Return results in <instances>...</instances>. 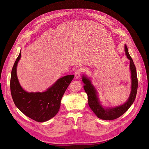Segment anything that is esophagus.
<instances>
[{
	"mask_svg": "<svg viewBox=\"0 0 149 149\" xmlns=\"http://www.w3.org/2000/svg\"><path fill=\"white\" fill-rule=\"evenodd\" d=\"M81 72H82V70L81 69H77L76 70L75 73H74V76L76 77V78H77V79L79 78L80 76H81Z\"/></svg>",
	"mask_w": 149,
	"mask_h": 149,
	"instance_id": "1",
	"label": "esophagus"
}]
</instances>
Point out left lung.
<instances>
[{"label": "left lung", "mask_w": 149, "mask_h": 149, "mask_svg": "<svg viewBox=\"0 0 149 149\" xmlns=\"http://www.w3.org/2000/svg\"><path fill=\"white\" fill-rule=\"evenodd\" d=\"M125 55L130 60V70L131 73V91L127 101L123 105L113 107H105L101 104L96 89L91 83L89 77L85 74L82 75V80L84 84V88L88 96V103L90 108L95 114L101 119L113 120L123 115L133 103L137 93L138 77L135 65L129 53L126 45L124 47Z\"/></svg>", "instance_id": "left-lung-1"}]
</instances>
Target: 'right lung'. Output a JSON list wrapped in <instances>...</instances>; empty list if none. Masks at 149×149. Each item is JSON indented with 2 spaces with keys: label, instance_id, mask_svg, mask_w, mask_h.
<instances>
[{
  "label": "right lung",
  "instance_id": "add662e5",
  "mask_svg": "<svg viewBox=\"0 0 149 149\" xmlns=\"http://www.w3.org/2000/svg\"><path fill=\"white\" fill-rule=\"evenodd\" d=\"M20 58V52L11 74L10 90L14 103L20 111L34 121H47L58 113L62 97L74 76L61 77L45 91L27 92L21 87L17 79V66Z\"/></svg>",
  "mask_w": 149,
  "mask_h": 149
}]
</instances>
